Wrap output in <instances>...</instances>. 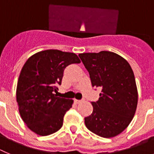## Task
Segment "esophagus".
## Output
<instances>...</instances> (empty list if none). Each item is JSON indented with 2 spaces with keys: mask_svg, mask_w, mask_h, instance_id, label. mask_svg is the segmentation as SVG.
I'll return each mask as SVG.
<instances>
[{
  "mask_svg": "<svg viewBox=\"0 0 154 154\" xmlns=\"http://www.w3.org/2000/svg\"><path fill=\"white\" fill-rule=\"evenodd\" d=\"M74 101H75V102H76V103H80V102H81V101H82V100H77V99H75V100H74Z\"/></svg>",
  "mask_w": 154,
  "mask_h": 154,
  "instance_id": "esophagus-1",
  "label": "esophagus"
}]
</instances>
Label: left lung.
<instances>
[{"label":"left lung","mask_w":154,"mask_h":154,"mask_svg":"<svg viewBox=\"0 0 154 154\" xmlns=\"http://www.w3.org/2000/svg\"><path fill=\"white\" fill-rule=\"evenodd\" d=\"M89 72L93 87L102 88L92 102V113L84 118L87 128L104 138L116 137L128 127L135 114L138 93L128 62L110 51L79 54Z\"/></svg>","instance_id":"obj_1"}]
</instances>
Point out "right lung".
<instances>
[{
	"label": "right lung",
	"mask_w": 154,
	"mask_h": 154,
	"mask_svg": "<svg viewBox=\"0 0 154 154\" xmlns=\"http://www.w3.org/2000/svg\"><path fill=\"white\" fill-rule=\"evenodd\" d=\"M77 54L58 50H46L29 57L23 66L17 86L19 113L28 128L40 136H48L63 126L64 114L74 100L57 97L63 70L79 63Z\"/></svg>",
	"instance_id": "obj_1"
}]
</instances>
